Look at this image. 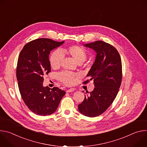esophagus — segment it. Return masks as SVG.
Wrapping results in <instances>:
<instances>
[{
  "label": "esophagus",
  "instance_id": "34e87169",
  "mask_svg": "<svg viewBox=\"0 0 147 147\" xmlns=\"http://www.w3.org/2000/svg\"><path fill=\"white\" fill-rule=\"evenodd\" d=\"M73 91H74V89H72V88H70V89H69L66 91V92H73Z\"/></svg>",
  "mask_w": 147,
  "mask_h": 147
}]
</instances>
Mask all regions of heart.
<instances>
[{
    "label": "heart",
    "mask_w": 147,
    "mask_h": 147,
    "mask_svg": "<svg viewBox=\"0 0 147 147\" xmlns=\"http://www.w3.org/2000/svg\"><path fill=\"white\" fill-rule=\"evenodd\" d=\"M65 53L70 55L78 64H81L86 60L87 57L86 50L78 45H73L67 49H62L61 51L59 49L55 50L51 54L49 57L50 65L53 69H57L60 66ZM57 77L60 81L65 85L70 86L75 82L76 75L69 71H63L60 73Z\"/></svg>",
    "instance_id": "heart-1"
}]
</instances>
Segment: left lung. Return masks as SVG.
<instances>
[{"instance_id": "left-lung-1", "label": "left lung", "mask_w": 147, "mask_h": 147, "mask_svg": "<svg viewBox=\"0 0 147 147\" xmlns=\"http://www.w3.org/2000/svg\"><path fill=\"white\" fill-rule=\"evenodd\" d=\"M84 46L95 51L96 55L87 75L90 79L83 83L93 80L95 88L78 107L81 114L93 117L102 114L115 100L121 83V61L117 49L103 41L96 40Z\"/></svg>"}]
</instances>
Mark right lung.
Listing matches in <instances>:
<instances>
[{"label":"right lung","instance_id":"obj_1","mask_svg":"<svg viewBox=\"0 0 147 147\" xmlns=\"http://www.w3.org/2000/svg\"><path fill=\"white\" fill-rule=\"evenodd\" d=\"M49 38H39L24 45L20 52L16 69L19 91L33 113L40 116L54 113L65 94L57 87L43 86V76L51 72V51L64 43Z\"/></svg>","mask_w":147,"mask_h":147}]
</instances>
